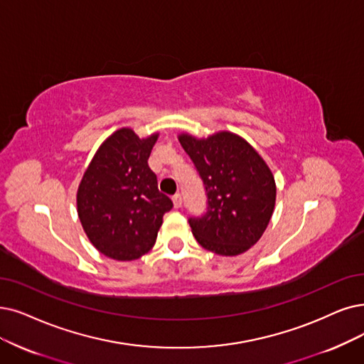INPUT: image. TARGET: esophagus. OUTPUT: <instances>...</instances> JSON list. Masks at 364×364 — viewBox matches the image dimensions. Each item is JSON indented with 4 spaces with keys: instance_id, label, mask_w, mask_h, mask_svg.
I'll use <instances>...</instances> for the list:
<instances>
[{
    "instance_id": "esophagus-1",
    "label": "esophagus",
    "mask_w": 364,
    "mask_h": 364,
    "mask_svg": "<svg viewBox=\"0 0 364 364\" xmlns=\"http://www.w3.org/2000/svg\"><path fill=\"white\" fill-rule=\"evenodd\" d=\"M173 205H174V208H176V209H179L182 206V196L179 193L173 196Z\"/></svg>"
}]
</instances>
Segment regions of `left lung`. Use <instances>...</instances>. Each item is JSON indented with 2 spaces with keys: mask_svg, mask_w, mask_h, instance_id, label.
Masks as SVG:
<instances>
[{
  "mask_svg": "<svg viewBox=\"0 0 364 364\" xmlns=\"http://www.w3.org/2000/svg\"><path fill=\"white\" fill-rule=\"evenodd\" d=\"M208 196V212L188 223L203 248L232 257L248 251L269 225L274 209V178L264 159L237 134L208 139L181 134Z\"/></svg>",
  "mask_w": 364,
  "mask_h": 364,
  "instance_id": "8db88e82",
  "label": "left lung"
}]
</instances>
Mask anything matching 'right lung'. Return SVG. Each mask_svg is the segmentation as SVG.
I'll list each match as a JSON object with an SVG mask.
<instances>
[{
	"instance_id": "right-lung-1",
	"label": "right lung",
	"mask_w": 364,
	"mask_h": 364,
	"mask_svg": "<svg viewBox=\"0 0 364 364\" xmlns=\"http://www.w3.org/2000/svg\"><path fill=\"white\" fill-rule=\"evenodd\" d=\"M158 133L140 139L121 128L95 152L77 190V215L86 236L109 258L132 261L155 245L171 200L158 191L148 159Z\"/></svg>"
}]
</instances>
